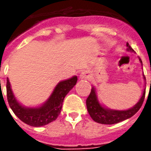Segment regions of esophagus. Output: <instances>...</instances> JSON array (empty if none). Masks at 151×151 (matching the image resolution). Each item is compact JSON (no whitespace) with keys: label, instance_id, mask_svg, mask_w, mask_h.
Returning a JSON list of instances; mask_svg holds the SVG:
<instances>
[{"label":"esophagus","instance_id":"obj_1","mask_svg":"<svg viewBox=\"0 0 151 151\" xmlns=\"http://www.w3.org/2000/svg\"><path fill=\"white\" fill-rule=\"evenodd\" d=\"M79 78L82 79H82H90L91 78V74L88 72H86V71H83V72L80 73Z\"/></svg>","mask_w":151,"mask_h":151}]
</instances>
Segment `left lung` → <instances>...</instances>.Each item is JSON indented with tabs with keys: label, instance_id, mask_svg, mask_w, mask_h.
<instances>
[{
	"label": "left lung",
	"instance_id": "8db88e82",
	"mask_svg": "<svg viewBox=\"0 0 151 151\" xmlns=\"http://www.w3.org/2000/svg\"><path fill=\"white\" fill-rule=\"evenodd\" d=\"M126 46L127 51L134 52L133 48L130 47V45L128 43H126ZM139 61L142 65V60L140 58ZM143 78L146 81V78H145L144 74H143ZM145 94H146V88H144L142 95L140 98L139 101L129 109H127V110H114V109L105 108L104 106L100 104V103L99 102L98 98H97L95 88L93 86L91 89V94H90L88 98L86 99V108H87V111H88L91 117L95 120V122L103 124H117L120 122V121H123V120H127L130 117H132L133 115H135L137 112V111L141 108L143 104L144 99H145Z\"/></svg>",
	"mask_w": 151,
	"mask_h": 151
}]
</instances>
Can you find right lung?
Segmentation results:
<instances>
[{
  "label": "right lung",
  "mask_w": 151,
  "mask_h": 151,
  "mask_svg": "<svg viewBox=\"0 0 151 151\" xmlns=\"http://www.w3.org/2000/svg\"><path fill=\"white\" fill-rule=\"evenodd\" d=\"M78 77L73 76L71 78L60 82L44 104L35 108H27L22 106L16 99L9 80L7 78L6 91L9 105L14 113L28 125L33 127L46 125L58 117L62 108L64 99L76 85Z\"/></svg>",
  "instance_id": "obj_1"
}]
</instances>
